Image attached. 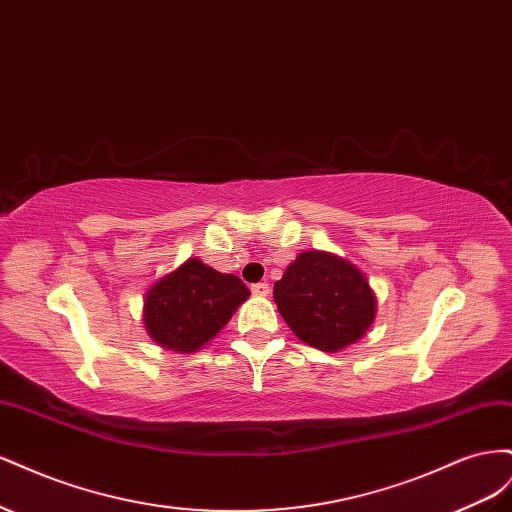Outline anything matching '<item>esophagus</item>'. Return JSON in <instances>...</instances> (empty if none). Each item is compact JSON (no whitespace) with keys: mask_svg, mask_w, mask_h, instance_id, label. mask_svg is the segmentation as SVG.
Listing matches in <instances>:
<instances>
[{"mask_svg":"<svg viewBox=\"0 0 512 512\" xmlns=\"http://www.w3.org/2000/svg\"><path fill=\"white\" fill-rule=\"evenodd\" d=\"M252 292L258 294V297H267V294H269V284H267V282L252 284Z\"/></svg>","mask_w":512,"mask_h":512,"instance_id":"34e87169","label":"esophagus"}]
</instances>
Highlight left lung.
<instances>
[{"label": "left lung", "instance_id": "obj_1", "mask_svg": "<svg viewBox=\"0 0 512 512\" xmlns=\"http://www.w3.org/2000/svg\"><path fill=\"white\" fill-rule=\"evenodd\" d=\"M273 299L292 333L324 352L359 342L376 316L365 275L327 252L299 254L275 282Z\"/></svg>", "mask_w": 512, "mask_h": 512}]
</instances>
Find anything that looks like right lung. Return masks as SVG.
<instances>
[{
	"instance_id": "right-lung-1",
	"label": "right lung",
	"mask_w": 512,
	"mask_h": 512,
	"mask_svg": "<svg viewBox=\"0 0 512 512\" xmlns=\"http://www.w3.org/2000/svg\"><path fill=\"white\" fill-rule=\"evenodd\" d=\"M247 297L250 288L237 275L190 258L149 288L145 327L162 348L194 352L226 327Z\"/></svg>"
}]
</instances>
